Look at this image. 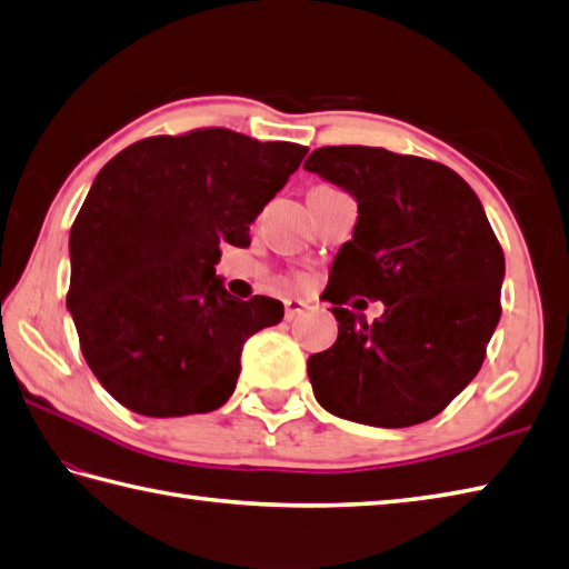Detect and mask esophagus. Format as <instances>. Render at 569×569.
<instances>
[{
    "instance_id": "esophagus-1",
    "label": "esophagus",
    "mask_w": 569,
    "mask_h": 569,
    "mask_svg": "<svg viewBox=\"0 0 569 569\" xmlns=\"http://www.w3.org/2000/svg\"><path fill=\"white\" fill-rule=\"evenodd\" d=\"M283 306H286V320H296L300 312L308 308L303 300H298V298H286Z\"/></svg>"
}]
</instances>
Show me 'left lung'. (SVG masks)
<instances>
[{"instance_id":"left-lung-1","label":"left lung","mask_w":569,"mask_h":569,"mask_svg":"<svg viewBox=\"0 0 569 569\" xmlns=\"http://www.w3.org/2000/svg\"><path fill=\"white\" fill-rule=\"evenodd\" d=\"M357 200V224L332 261L337 342L308 359L328 413L373 428L435 418L477 377L501 318V244L452 168L373 147H325L303 163ZM379 297L371 326L341 308Z\"/></svg>"}]
</instances>
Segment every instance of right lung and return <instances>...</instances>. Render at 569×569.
<instances>
[{
	"instance_id": "right-lung-1",
	"label": "right lung",
	"mask_w": 569,
	"mask_h": 569,
	"mask_svg": "<svg viewBox=\"0 0 569 569\" xmlns=\"http://www.w3.org/2000/svg\"><path fill=\"white\" fill-rule=\"evenodd\" d=\"M306 147L229 129L131 143L107 163L70 229L68 310L82 357L119 403L149 418L210 413L234 393L241 349L281 300L229 296L220 247H247Z\"/></svg>"
}]
</instances>
